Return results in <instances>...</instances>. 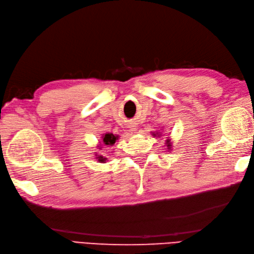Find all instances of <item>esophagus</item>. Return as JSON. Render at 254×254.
<instances>
[{"label":"esophagus","instance_id":"obj_1","mask_svg":"<svg viewBox=\"0 0 254 254\" xmlns=\"http://www.w3.org/2000/svg\"><path fill=\"white\" fill-rule=\"evenodd\" d=\"M132 129H133V130H135V129H136V128H132Z\"/></svg>","mask_w":254,"mask_h":254}]
</instances>
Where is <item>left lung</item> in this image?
I'll list each match as a JSON object with an SVG mask.
<instances>
[{
    "label": "left lung",
    "mask_w": 254,
    "mask_h": 254,
    "mask_svg": "<svg viewBox=\"0 0 254 254\" xmlns=\"http://www.w3.org/2000/svg\"><path fill=\"white\" fill-rule=\"evenodd\" d=\"M166 142H167V143H166V144H167V147H168V148H167V149H170V147H171V146H172V145H171V143H170V141H166Z\"/></svg>",
    "instance_id": "left-lung-1"
}]
</instances>
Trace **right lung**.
Returning <instances> with one entry per match:
<instances>
[{"mask_svg":"<svg viewBox=\"0 0 254 254\" xmlns=\"http://www.w3.org/2000/svg\"><path fill=\"white\" fill-rule=\"evenodd\" d=\"M117 139H118V136L117 135H114V134H112V133H106L105 134V136L103 137V143L105 144V145H113L114 143H115V141H117ZM106 159H104L102 156H99L98 157V161H105Z\"/></svg>","mask_w":254,"mask_h":254,"instance_id":"1","label":"right lung"}]
</instances>
